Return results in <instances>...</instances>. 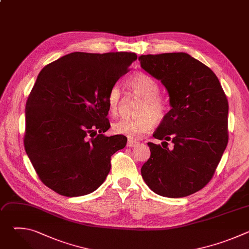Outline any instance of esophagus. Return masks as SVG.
Listing matches in <instances>:
<instances>
[{
    "label": "esophagus",
    "mask_w": 249,
    "mask_h": 249,
    "mask_svg": "<svg viewBox=\"0 0 249 249\" xmlns=\"http://www.w3.org/2000/svg\"><path fill=\"white\" fill-rule=\"evenodd\" d=\"M138 144H139V142H137L135 140H132V139H129L128 142H127V147H129V148L136 147Z\"/></svg>",
    "instance_id": "obj_1"
}]
</instances>
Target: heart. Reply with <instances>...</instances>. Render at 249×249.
Here are the masks:
<instances>
[{"mask_svg": "<svg viewBox=\"0 0 249 249\" xmlns=\"http://www.w3.org/2000/svg\"><path fill=\"white\" fill-rule=\"evenodd\" d=\"M130 91L142 98L137 113L133 118H122L112 126L114 133L125 135L131 139L141 137L152 130L156 123L161 122L167 112L165 100L159 95L160 86L155 79L144 73H137L127 82ZM122 102V92L118 85H114L107 95L108 110L116 115Z\"/></svg>", "mask_w": 249, "mask_h": 249, "instance_id": "obj_1", "label": "heart"}]
</instances>
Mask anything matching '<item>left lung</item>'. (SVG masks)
I'll list each match as a JSON object with an SVG mask.
<instances>
[{"label":"left lung","mask_w":249,"mask_h":249,"mask_svg":"<svg viewBox=\"0 0 249 249\" xmlns=\"http://www.w3.org/2000/svg\"><path fill=\"white\" fill-rule=\"evenodd\" d=\"M139 61L165 87L171 106L153 135L166 147L148 143L151 157L142 176L160 196L191 195L210 182L228 145L227 96L214 72L187 53L141 55Z\"/></svg>","instance_id":"8db88e82"}]
</instances>
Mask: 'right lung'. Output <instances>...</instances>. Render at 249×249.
Returning a JSON list of instances; mask_svg holds the SVG:
<instances>
[{
    "label": "right lung",
    "mask_w": 249,
    "mask_h": 249,
    "mask_svg": "<svg viewBox=\"0 0 249 249\" xmlns=\"http://www.w3.org/2000/svg\"><path fill=\"white\" fill-rule=\"evenodd\" d=\"M137 59L132 52L65 55L45 66L27 98L25 152L40 180L56 193L78 197L96 190L126 146L106 137L107 95Z\"/></svg>",
    "instance_id": "right-lung-1"
}]
</instances>
